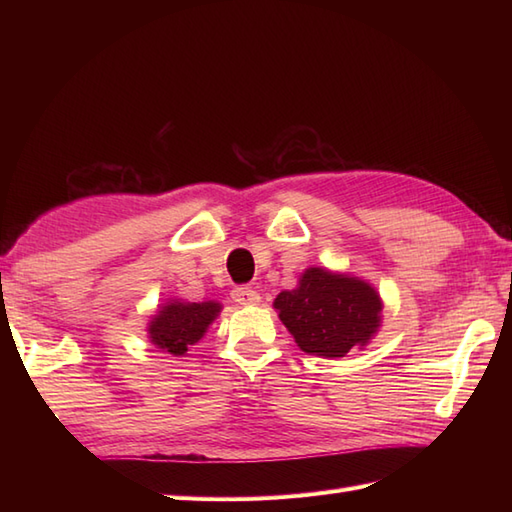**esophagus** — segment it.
<instances>
[{"label": "esophagus", "instance_id": "1", "mask_svg": "<svg viewBox=\"0 0 512 512\" xmlns=\"http://www.w3.org/2000/svg\"><path fill=\"white\" fill-rule=\"evenodd\" d=\"M231 297L235 303H239V306H255V303H259V299H262L255 288H248V286L233 288Z\"/></svg>", "mask_w": 512, "mask_h": 512}]
</instances>
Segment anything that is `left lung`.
<instances>
[{"mask_svg": "<svg viewBox=\"0 0 512 512\" xmlns=\"http://www.w3.org/2000/svg\"><path fill=\"white\" fill-rule=\"evenodd\" d=\"M275 308L301 350L325 358L365 345L383 310L378 292L365 281L323 268L306 270L295 290L279 292Z\"/></svg>", "mask_w": 512, "mask_h": 512, "instance_id": "1", "label": "left lung"}]
</instances>
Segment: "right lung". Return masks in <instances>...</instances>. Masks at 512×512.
<instances>
[{"instance_id":"obj_1","label":"right lung","mask_w":512,"mask_h":512,"mask_svg":"<svg viewBox=\"0 0 512 512\" xmlns=\"http://www.w3.org/2000/svg\"><path fill=\"white\" fill-rule=\"evenodd\" d=\"M217 312H220V303L213 301L167 303L149 325L151 343H156L160 350L182 356L189 350V345H195L202 339V334L217 317Z\"/></svg>"}]
</instances>
